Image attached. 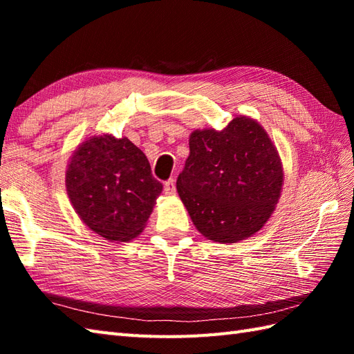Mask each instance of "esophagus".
Returning a JSON list of instances; mask_svg holds the SVG:
<instances>
[{
    "label": "esophagus",
    "mask_w": 354,
    "mask_h": 354,
    "mask_svg": "<svg viewBox=\"0 0 354 354\" xmlns=\"http://www.w3.org/2000/svg\"><path fill=\"white\" fill-rule=\"evenodd\" d=\"M164 193L167 194V196H173V194H176L175 179H169V181L164 184Z\"/></svg>",
    "instance_id": "obj_1"
}]
</instances>
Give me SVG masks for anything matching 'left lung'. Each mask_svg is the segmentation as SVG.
Here are the masks:
<instances>
[{
    "label": "left lung",
    "instance_id": "left-lung-1",
    "mask_svg": "<svg viewBox=\"0 0 354 354\" xmlns=\"http://www.w3.org/2000/svg\"><path fill=\"white\" fill-rule=\"evenodd\" d=\"M176 189L194 227L208 240L254 236L281 196V158L263 126L237 115L222 131L196 129Z\"/></svg>",
    "mask_w": 354,
    "mask_h": 354
}]
</instances>
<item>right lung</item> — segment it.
I'll return each mask as SVG.
<instances>
[{
	"label": "right lung",
	"mask_w": 354,
	"mask_h": 354,
	"mask_svg": "<svg viewBox=\"0 0 354 354\" xmlns=\"http://www.w3.org/2000/svg\"><path fill=\"white\" fill-rule=\"evenodd\" d=\"M65 187L80 221L111 242L140 236L162 192L146 155L111 133L80 142L66 165Z\"/></svg>",
	"instance_id": "add662e5"
}]
</instances>
